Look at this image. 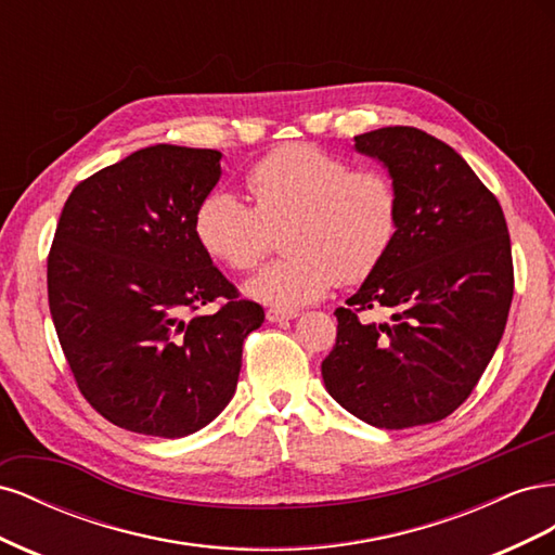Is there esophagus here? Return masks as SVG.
Wrapping results in <instances>:
<instances>
[{
  "instance_id": "obj_1",
  "label": "esophagus",
  "mask_w": 555,
  "mask_h": 555,
  "mask_svg": "<svg viewBox=\"0 0 555 555\" xmlns=\"http://www.w3.org/2000/svg\"><path fill=\"white\" fill-rule=\"evenodd\" d=\"M268 322H287V319L298 317V310H287V308H268L266 310Z\"/></svg>"
}]
</instances>
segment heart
I'll return each instance as SVG.
<instances>
[{
	"mask_svg": "<svg viewBox=\"0 0 555 555\" xmlns=\"http://www.w3.org/2000/svg\"><path fill=\"white\" fill-rule=\"evenodd\" d=\"M255 208L229 190H212L194 217L196 238L233 271H249L282 228L287 255L251 278L245 289L275 308L326 296L335 284L365 280L398 236L400 201L393 180L351 166L308 143H287L247 171Z\"/></svg>",
	"mask_w": 555,
	"mask_h": 555,
	"instance_id": "1",
	"label": "heart"
}]
</instances>
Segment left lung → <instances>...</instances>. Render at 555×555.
<instances>
[{
    "label": "left lung",
    "instance_id": "left-lung-1",
    "mask_svg": "<svg viewBox=\"0 0 555 555\" xmlns=\"http://www.w3.org/2000/svg\"><path fill=\"white\" fill-rule=\"evenodd\" d=\"M389 171L398 236L361 289L335 310L322 361L326 391L361 422L400 430L435 424L473 393L505 333L514 296L507 222L456 150L416 127L354 137ZM371 309L390 317L371 323Z\"/></svg>",
    "mask_w": 555,
    "mask_h": 555
}]
</instances>
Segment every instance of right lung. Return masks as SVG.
<instances>
[{
    "mask_svg": "<svg viewBox=\"0 0 555 555\" xmlns=\"http://www.w3.org/2000/svg\"><path fill=\"white\" fill-rule=\"evenodd\" d=\"M220 162L217 150L150 145L78 182L62 208L50 314L80 393L125 430L173 440L208 426L263 324L194 231ZM215 299V313L197 312Z\"/></svg>",
    "mask_w": 555,
    "mask_h": 555,
    "instance_id": "obj_1",
    "label": "right lung"
}]
</instances>
